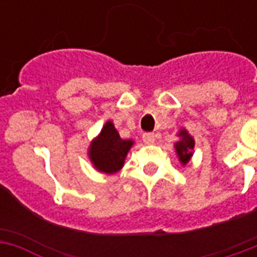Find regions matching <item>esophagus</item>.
Listing matches in <instances>:
<instances>
[{
  "label": "esophagus",
  "instance_id": "obj_1",
  "mask_svg": "<svg viewBox=\"0 0 257 257\" xmlns=\"http://www.w3.org/2000/svg\"><path fill=\"white\" fill-rule=\"evenodd\" d=\"M143 140H144L145 144H153L155 143V133L147 132L143 135Z\"/></svg>",
  "mask_w": 257,
  "mask_h": 257
}]
</instances>
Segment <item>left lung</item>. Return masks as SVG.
Segmentation results:
<instances>
[{
	"mask_svg": "<svg viewBox=\"0 0 257 257\" xmlns=\"http://www.w3.org/2000/svg\"><path fill=\"white\" fill-rule=\"evenodd\" d=\"M179 136L181 137V140L176 143V152L179 155L180 161L183 164H187L192 156V151H193V147H195V141L188 135L187 131H181L179 133Z\"/></svg>",
	"mask_w": 257,
	"mask_h": 257,
	"instance_id": "obj_1",
	"label": "left lung"
}]
</instances>
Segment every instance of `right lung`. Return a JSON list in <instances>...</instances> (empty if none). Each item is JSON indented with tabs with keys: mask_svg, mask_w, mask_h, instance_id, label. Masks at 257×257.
Masks as SVG:
<instances>
[{
	"mask_svg": "<svg viewBox=\"0 0 257 257\" xmlns=\"http://www.w3.org/2000/svg\"><path fill=\"white\" fill-rule=\"evenodd\" d=\"M133 141L122 140L114 125L108 121L101 131L100 136L93 141L89 156L98 171L114 173L120 171Z\"/></svg>",
	"mask_w": 257,
	"mask_h": 257,
	"instance_id": "1",
	"label": "right lung"
}]
</instances>
